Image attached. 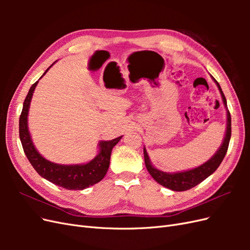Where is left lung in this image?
I'll return each mask as SVG.
<instances>
[{
    "mask_svg": "<svg viewBox=\"0 0 250 250\" xmlns=\"http://www.w3.org/2000/svg\"><path fill=\"white\" fill-rule=\"evenodd\" d=\"M213 78V77H211ZM213 80L216 82V84L219 88V92L221 94L222 97V101L224 106L226 108V116H228V121H226V131L223 142L221 144V146L219 147V149L216 151V153L211 156L208 162L204 164L200 165L199 167H196L191 170H187V171H180V172H175V173H168V172H164L156 169L154 166L151 163L149 155L146 151V148L144 147V157H145V165L148 172L150 173V175L153 177V179L156 181L157 184H160L161 186L170 188L172 191H176V192H183L190 190V188H194L195 186L199 185L201 181H203L206 178H208L209 175H211L217 169L220 164L222 163L223 158L228 152L229 149V144L230 140V135H231V119H230V113L228 109V103H226L225 96L222 92V89L219 85V83L216 81L215 78Z\"/></svg>",
    "mask_w": 250,
    "mask_h": 250,
    "instance_id": "8db88e82",
    "label": "left lung"
}]
</instances>
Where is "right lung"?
Segmentation results:
<instances>
[{"label": "right lung", "instance_id": "1", "mask_svg": "<svg viewBox=\"0 0 250 250\" xmlns=\"http://www.w3.org/2000/svg\"><path fill=\"white\" fill-rule=\"evenodd\" d=\"M50 67H48L43 75L49 71ZM37 83H39V81H36L30 87L20 117V139L22 149H24V152L30 164L32 165V167L42 177L51 181L52 184L66 188V190H83V188H86L99 183L103 179L109 168L111 150L122 139V137H119L111 141H101L98 144L99 153L86 164L62 165L48 161L35 148L28 128L30 103H31Z\"/></svg>", "mask_w": 250, "mask_h": 250}]
</instances>
